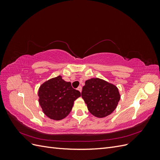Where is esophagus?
I'll return each instance as SVG.
<instances>
[{"mask_svg": "<svg viewBox=\"0 0 160 160\" xmlns=\"http://www.w3.org/2000/svg\"><path fill=\"white\" fill-rule=\"evenodd\" d=\"M77 90H78L79 92H81V91H82V87L81 86H79L78 88H77Z\"/></svg>", "mask_w": 160, "mask_h": 160, "instance_id": "obj_1", "label": "esophagus"}]
</instances>
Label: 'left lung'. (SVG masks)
Returning <instances> with one entry per match:
<instances>
[{
    "mask_svg": "<svg viewBox=\"0 0 160 160\" xmlns=\"http://www.w3.org/2000/svg\"><path fill=\"white\" fill-rule=\"evenodd\" d=\"M81 97L89 112L99 118L112 113L121 98L117 86L99 78H91L85 81Z\"/></svg>",
    "mask_w": 160,
    "mask_h": 160,
    "instance_id": "8db88e82",
    "label": "left lung"
}]
</instances>
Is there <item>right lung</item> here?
Instances as JSON below:
<instances>
[{
	"mask_svg": "<svg viewBox=\"0 0 160 160\" xmlns=\"http://www.w3.org/2000/svg\"><path fill=\"white\" fill-rule=\"evenodd\" d=\"M38 96L42 112L49 118L59 121L69 114L81 93L59 75L44 82L38 89Z\"/></svg>",
	"mask_w": 160,
	"mask_h": 160,
	"instance_id": "obj_1",
	"label": "right lung"
}]
</instances>
